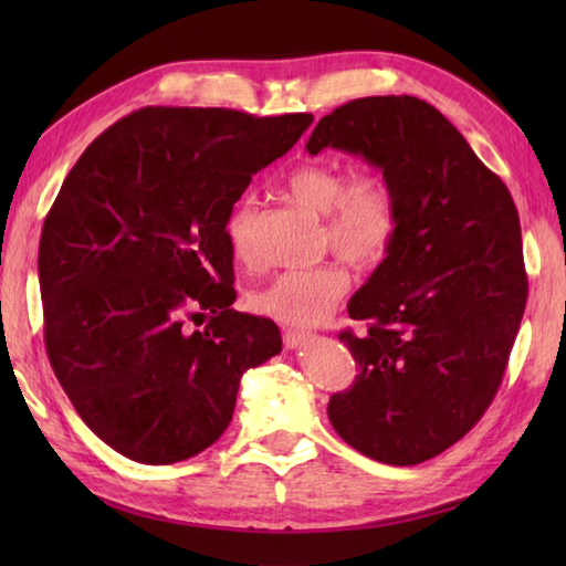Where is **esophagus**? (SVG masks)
I'll return each mask as SVG.
<instances>
[{
	"label": "esophagus",
	"instance_id": "1",
	"mask_svg": "<svg viewBox=\"0 0 566 566\" xmlns=\"http://www.w3.org/2000/svg\"><path fill=\"white\" fill-rule=\"evenodd\" d=\"M304 340H308V333H304V331H284L286 350H296V347H302Z\"/></svg>",
	"mask_w": 566,
	"mask_h": 566
}]
</instances>
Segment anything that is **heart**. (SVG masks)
<instances>
[{
    "mask_svg": "<svg viewBox=\"0 0 566 566\" xmlns=\"http://www.w3.org/2000/svg\"><path fill=\"white\" fill-rule=\"evenodd\" d=\"M286 195L298 207L326 216L323 233L328 248L345 262L369 270L389 255L399 231V207L384 175L347 170L331 163H306L286 175ZM255 199H240L226 221V243L240 262L252 258ZM350 290V272L338 262L308 270H290L272 276L250 294V306L260 316L311 328L326 321Z\"/></svg>",
    "mask_w": 566,
    "mask_h": 566,
    "instance_id": "heart-1",
    "label": "heart"
}]
</instances>
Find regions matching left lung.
Masks as SVG:
<instances>
[{
    "label": "left lung",
    "mask_w": 566,
    "mask_h": 566,
    "mask_svg": "<svg viewBox=\"0 0 566 566\" xmlns=\"http://www.w3.org/2000/svg\"><path fill=\"white\" fill-rule=\"evenodd\" d=\"M359 155L387 179L399 231L347 304L357 377L335 432L371 460L420 464L464 438L501 387L527 302L521 221L501 177L436 106L365 97L323 116L306 150Z\"/></svg>",
    "instance_id": "1"
}]
</instances>
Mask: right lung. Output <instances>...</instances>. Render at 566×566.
Masks as SVG:
<instances>
[{"label":"right lung","mask_w":566,"mask_h":566,"mask_svg":"<svg viewBox=\"0 0 566 566\" xmlns=\"http://www.w3.org/2000/svg\"><path fill=\"white\" fill-rule=\"evenodd\" d=\"M311 114L146 106L92 140L39 245L45 350L80 418L118 454L172 464L233 418L240 377L280 355L270 318L238 314L226 221ZM210 314L207 329L185 317Z\"/></svg>","instance_id":"1"}]
</instances>
